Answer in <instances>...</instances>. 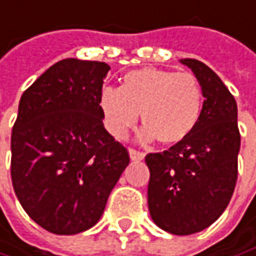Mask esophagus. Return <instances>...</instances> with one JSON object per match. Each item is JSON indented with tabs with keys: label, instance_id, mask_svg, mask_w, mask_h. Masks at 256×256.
<instances>
[{
	"label": "esophagus",
	"instance_id": "esophagus-1",
	"mask_svg": "<svg viewBox=\"0 0 256 256\" xmlns=\"http://www.w3.org/2000/svg\"><path fill=\"white\" fill-rule=\"evenodd\" d=\"M128 155H130V160L132 161H142L145 158V154L144 152L136 151V150H128Z\"/></svg>",
	"mask_w": 256,
	"mask_h": 256
}]
</instances>
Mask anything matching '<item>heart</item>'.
<instances>
[{"label": "heart", "instance_id": "1", "mask_svg": "<svg viewBox=\"0 0 256 256\" xmlns=\"http://www.w3.org/2000/svg\"><path fill=\"white\" fill-rule=\"evenodd\" d=\"M100 106L105 126L117 139L126 138L140 114L142 140L156 138L162 145H176L196 128L202 88L190 73L139 68L124 74L120 89L104 88Z\"/></svg>", "mask_w": 256, "mask_h": 256}]
</instances>
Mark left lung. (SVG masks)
<instances>
[{"label":"left lung","instance_id":"1","mask_svg":"<svg viewBox=\"0 0 256 256\" xmlns=\"http://www.w3.org/2000/svg\"><path fill=\"white\" fill-rule=\"evenodd\" d=\"M202 88L204 104L194 132L168 151L148 154V208L162 230L186 236L210 227L227 208L238 180L240 133L238 105L202 61L182 58Z\"/></svg>","mask_w":256,"mask_h":256}]
</instances>
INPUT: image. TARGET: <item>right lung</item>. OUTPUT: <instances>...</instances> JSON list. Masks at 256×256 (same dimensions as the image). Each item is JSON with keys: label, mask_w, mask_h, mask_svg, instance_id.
Here are the masks:
<instances>
[{"label": "right lung", "mask_w": 256, "mask_h": 256, "mask_svg": "<svg viewBox=\"0 0 256 256\" xmlns=\"http://www.w3.org/2000/svg\"><path fill=\"white\" fill-rule=\"evenodd\" d=\"M110 66L66 58L29 86L12 133V180L28 216L54 234L94 227L128 166L105 130L100 96Z\"/></svg>", "instance_id": "right-lung-1"}]
</instances>
